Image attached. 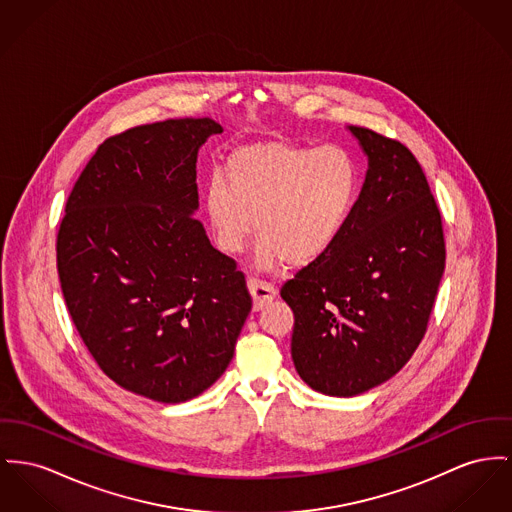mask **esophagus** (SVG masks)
I'll return each mask as SVG.
<instances>
[{
    "instance_id": "esophagus-1",
    "label": "esophagus",
    "mask_w": 512,
    "mask_h": 512,
    "mask_svg": "<svg viewBox=\"0 0 512 512\" xmlns=\"http://www.w3.org/2000/svg\"><path fill=\"white\" fill-rule=\"evenodd\" d=\"M248 289H250V295L254 299V310H262L266 305H270L275 299V295H277L272 283L262 281L258 277L248 279Z\"/></svg>"
}]
</instances>
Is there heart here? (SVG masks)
<instances>
[{"label": "heart", "instance_id": "heart-1", "mask_svg": "<svg viewBox=\"0 0 512 512\" xmlns=\"http://www.w3.org/2000/svg\"><path fill=\"white\" fill-rule=\"evenodd\" d=\"M359 194L361 167L349 149L260 141L237 149L223 176H211L205 219L225 254H239L254 227L260 268H305L338 244Z\"/></svg>", "mask_w": 512, "mask_h": 512}]
</instances>
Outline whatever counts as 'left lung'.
<instances>
[{
    "instance_id": "obj_1",
    "label": "left lung",
    "mask_w": 512,
    "mask_h": 512,
    "mask_svg": "<svg viewBox=\"0 0 512 512\" xmlns=\"http://www.w3.org/2000/svg\"><path fill=\"white\" fill-rule=\"evenodd\" d=\"M369 157L338 244L281 287L291 355L310 388L349 398L396 375L423 340L444 272L443 219L408 147L349 126Z\"/></svg>"
}]
</instances>
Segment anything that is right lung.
<instances>
[{"mask_svg": "<svg viewBox=\"0 0 512 512\" xmlns=\"http://www.w3.org/2000/svg\"><path fill=\"white\" fill-rule=\"evenodd\" d=\"M211 118L108 137L79 174L56 240L69 316L118 386L163 404L207 390L229 367L252 308L237 262L205 235L198 149Z\"/></svg>", "mask_w": 512, "mask_h": 512, "instance_id": "right-lung-1", "label": "right lung"}]
</instances>
